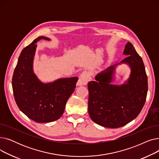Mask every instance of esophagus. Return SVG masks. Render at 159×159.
<instances>
[{
	"instance_id": "34e87169",
	"label": "esophagus",
	"mask_w": 159,
	"mask_h": 159,
	"mask_svg": "<svg viewBox=\"0 0 159 159\" xmlns=\"http://www.w3.org/2000/svg\"><path fill=\"white\" fill-rule=\"evenodd\" d=\"M91 79V73L89 71H83L79 77V80L77 82L78 86H82L86 85L88 84V82Z\"/></svg>"
}]
</instances>
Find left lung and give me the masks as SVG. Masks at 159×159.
<instances>
[{"mask_svg": "<svg viewBox=\"0 0 159 159\" xmlns=\"http://www.w3.org/2000/svg\"><path fill=\"white\" fill-rule=\"evenodd\" d=\"M126 57L120 63L110 66L88 82V112L96 124L106 128H117L126 125L139 115L146 102L148 77L142 58L131 43L125 46ZM128 64L131 73L122 85L112 84L116 66Z\"/></svg>", "mask_w": 159, "mask_h": 159, "instance_id": "obj_1", "label": "left lung"}]
</instances>
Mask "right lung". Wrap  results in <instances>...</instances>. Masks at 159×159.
Instances as JSON below:
<instances>
[{
  "label": "right lung",
  "mask_w": 159,
  "mask_h": 159,
  "mask_svg": "<svg viewBox=\"0 0 159 159\" xmlns=\"http://www.w3.org/2000/svg\"><path fill=\"white\" fill-rule=\"evenodd\" d=\"M39 37L20 53L12 78L15 102L20 110L38 123L51 122L62 115L66 104L76 87L78 77L58 79L53 82H41L33 72V59Z\"/></svg>",
  "instance_id": "add662e5"
}]
</instances>
